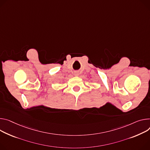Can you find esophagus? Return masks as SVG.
Returning a JSON list of instances; mask_svg holds the SVG:
<instances>
[{
    "label": "esophagus",
    "mask_w": 150,
    "mask_h": 150,
    "mask_svg": "<svg viewBox=\"0 0 150 150\" xmlns=\"http://www.w3.org/2000/svg\"><path fill=\"white\" fill-rule=\"evenodd\" d=\"M78 75H79V74H78V72H75L74 73V75H75V76H78Z\"/></svg>",
    "instance_id": "esophagus-1"
}]
</instances>
